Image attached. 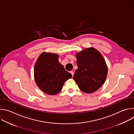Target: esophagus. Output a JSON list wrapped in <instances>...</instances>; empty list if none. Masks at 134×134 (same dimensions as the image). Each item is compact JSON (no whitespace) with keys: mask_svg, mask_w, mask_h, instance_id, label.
<instances>
[{"mask_svg":"<svg viewBox=\"0 0 134 134\" xmlns=\"http://www.w3.org/2000/svg\"><path fill=\"white\" fill-rule=\"evenodd\" d=\"M70 73L71 74V75H72V76H74V71H70Z\"/></svg>","mask_w":134,"mask_h":134,"instance_id":"34e87169","label":"esophagus"}]
</instances>
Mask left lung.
<instances>
[{
  "label": "left lung",
  "mask_w": 134,
  "mask_h": 134,
  "mask_svg": "<svg viewBox=\"0 0 134 134\" xmlns=\"http://www.w3.org/2000/svg\"><path fill=\"white\" fill-rule=\"evenodd\" d=\"M78 69L73 80L80 89L86 93H93L104 83L108 68L100 52L93 48H87L76 54Z\"/></svg>",
  "instance_id": "left-lung-1"
}]
</instances>
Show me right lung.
I'll use <instances>...</instances> for the list:
<instances>
[{
    "mask_svg": "<svg viewBox=\"0 0 134 134\" xmlns=\"http://www.w3.org/2000/svg\"><path fill=\"white\" fill-rule=\"evenodd\" d=\"M36 85L49 95L58 93L65 82L72 75L65 69L58 61V55L51 53H42L37 58L34 69Z\"/></svg>",
    "mask_w": 134,
    "mask_h": 134,
    "instance_id": "right-lung-1",
    "label": "right lung"
}]
</instances>
